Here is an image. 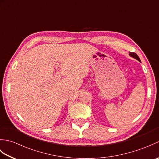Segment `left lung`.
Instances as JSON below:
<instances>
[{
  "label": "left lung",
  "mask_w": 159,
  "mask_h": 159,
  "mask_svg": "<svg viewBox=\"0 0 159 159\" xmlns=\"http://www.w3.org/2000/svg\"><path fill=\"white\" fill-rule=\"evenodd\" d=\"M129 55L132 57H133V58H134V59H137L138 61H140V59H139V57H138V55H137L136 53H134V52H130L129 53Z\"/></svg>",
  "instance_id": "8db88e82"
}]
</instances>
